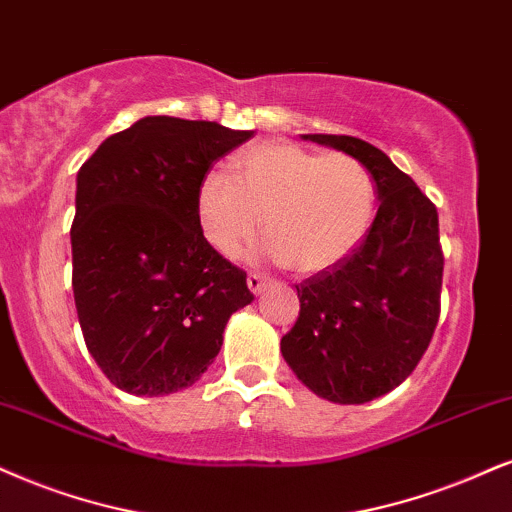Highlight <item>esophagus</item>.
I'll list each match as a JSON object with an SVG mask.
<instances>
[{
	"label": "esophagus",
	"mask_w": 512,
	"mask_h": 512,
	"mask_svg": "<svg viewBox=\"0 0 512 512\" xmlns=\"http://www.w3.org/2000/svg\"><path fill=\"white\" fill-rule=\"evenodd\" d=\"M246 285H249L251 292L258 294L263 287L268 285V280L263 275H258V273H249V277H246Z\"/></svg>",
	"instance_id": "esophagus-1"
}]
</instances>
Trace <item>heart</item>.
<instances>
[{
  "label": "heart",
  "instance_id": "heart-1",
  "mask_svg": "<svg viewBox=\"0 0 512 512\" xmlns=\"http://www.w3.org/2000/svg\"><path fill=\"white\" fill-rule=\"evenodd\" d=\"M235 173L208 170L194 197L206 242L237 256L256 232L263 251L299 275L337 266L361 244L375 213V185L349 154H315L294 142H258L232 161Z\"/></svg>",
  "mask_w": 512,
  "mask_h": 512
}]
</instances>
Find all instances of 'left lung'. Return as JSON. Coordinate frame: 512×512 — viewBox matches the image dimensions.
Wrapping results in <instances>:
<instances>
[{"instance_id":"8db88e82","label":"left lung","mask_w":512,"mask_h":512,"mask_svg":"<svg viewBox=\"0 0 512 512\" xmlns=\"http://www.w3.org/2000/svg\"><path fill=\"white\" fill-rule=\"evenodd\" d=\"M363 163L380 208L337 266L296 285L299 320L280 342L294 375L332 403H365L406 380L439 323L437 208L384 151L349 135H304Z\"/></svg>"}]
</instances>
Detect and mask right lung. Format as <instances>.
Wrapping results in <instances>:
<instances>
[{
	"label": "right lung",
	"instance_id": "add662e5",
	"mask_svg": "<svg viewBox=\"0 0 512 512\" xmlns=\"http://www.w3.org/2000/svg\"><path fill=\"white\" fill-rule=\"evenodd\" d=\"M251 135L147 116L106 137L78 170L75 308L87 351L128 394L192 387L230 315L254 301L246 273L206 242L194 211L201 178Z\"/></svg>",
	"mask_w": 512,
	"mask_h": 512
}]
</instances>
